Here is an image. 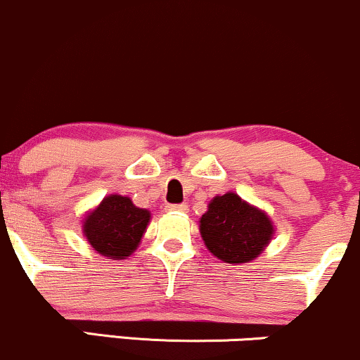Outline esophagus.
<instances>
[{
  "mask_svg": "<svg viewBox=\"0 0 360 360\" xmlns=\"http://www.w3.org/2000/svg\"><path fill=\"white\" fill-rule=\"evenodd\" d=\"M165 211L167 212H187L188 205L187 204H168V205H165Z\"/></svg>",
  "mask_w": 360,
  "mask_h": 360,
  "instance_id": "esophagus-1",
  "label": "esophagus"
}]
</instances>
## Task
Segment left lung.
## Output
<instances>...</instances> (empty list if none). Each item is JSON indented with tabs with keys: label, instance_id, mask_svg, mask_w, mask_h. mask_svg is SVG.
Instances as JSON below:
<instances>
[{
	"label": "left lung",
	"instance_id": "obj_1",
	"mask_svg": "<svg viewBox=\"0 0 360 360\" xmlns=\"http://www.w3.org/2000/svg\"><path fill=\"white\" fill-rule=\"evenodd\" d=\"M199 223L209 252L234 265L255 260L276 231L267 214L234 192L214 197Z\"/></svg>",
	"mask_w": 360,
	"mask_h": 360
}]
</instances>
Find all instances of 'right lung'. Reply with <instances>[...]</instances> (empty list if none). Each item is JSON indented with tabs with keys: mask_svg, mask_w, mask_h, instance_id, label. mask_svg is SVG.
<instances>
[{
	"mask_svg": "<svg viewBox=\"0 0 360 360\" xmlns=\"http://www.w3.org/2000/svg\"><path fill=\"white\" fill-rule=\"evenodd\" d=\"M151 214L139 209L129 197L108 195L86 214L83 234L93 250L112 260H124L136 252Z\"/></svg>",
	"mask_w": 360,
	"mask_h": 360,
	"instance_id": "add662e5",
	"label": "right lung"
}]
</instances>
